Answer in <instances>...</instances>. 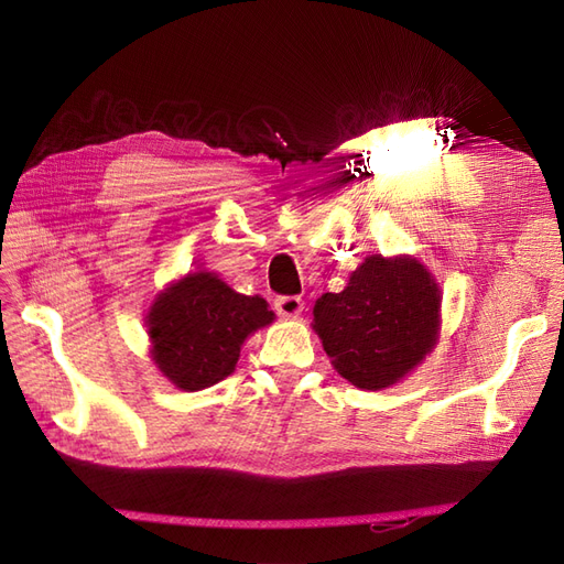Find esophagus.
<instances>
[{
  "instance_id": "1",
  "label": "esophagus",
  "mask_w": 564,
  "mask_h": 564,
  "mask_svg": "<svg viewBox=\"0 0 564 564\" xmlns=\"http://www.w3.org/2000/svg\"><path fill=\"white\" fill-rule=\"evenodd\" d=\"M275 311L282 317H296L303 313V301L299 296H280L275 299Z\"/></svg>"
}]
</instances>
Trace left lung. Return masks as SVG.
Instances as JSON below:
<instances>
[{
    "label": "left lung",
    "instance_id": "8db88e82",
    "mask_svg": "<svg viewBox=\"0 0 564 564\" xmlns=\"http://www.w3.org/2000/svg\"><path fill=\"white\" fill-rule=\"evenodd\" d=\"M440 308V284L419 259L371 253L344 292L315 301L313 329L340 377L355 388L383 390L433 352Z\"/></svg>",
    "mask_w": 564,
    "mask_h": 564
}]
</instances>
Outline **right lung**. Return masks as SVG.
I'll return each mask as SVG.
<instances>
[{"label":"right lung","mask_w":564,"mask_h":564,"mask_svg":"<svg viewBox=\"0 0 564 564\" xmlns=\"http://www.w3.org/2000/svg\"><path fill=\"white\" fill-rule=\"evenodd\" d=\"M275 322L265 299L247 296L212 270L169 282L150 303V357L178 390L212 388L235 371L245 340Z\"/></svg>","instance_id":"obj_1"}]
</instances>
